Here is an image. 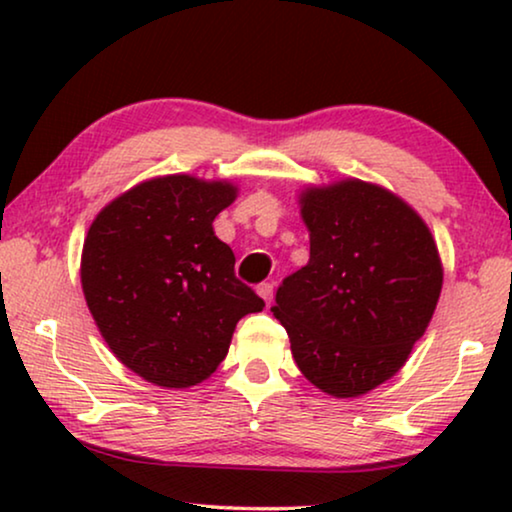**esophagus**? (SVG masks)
Here are the masks:
<instances>
[{
	"mask_svg": "<svg viewBox=\"0 0 512 512\" xmlns=\"http://www.w3.org/2000/svg\"><path fill=\"white\" fill-rule=\"evenodd\" d=\"M258 296H261L265 303H272V284H261L258 286Z\"/></svg>",
	"mask_w": 512,
	"mask_h": 512,
	"instance_id": "1",
	"label": "esophagus"
}]
</instances>
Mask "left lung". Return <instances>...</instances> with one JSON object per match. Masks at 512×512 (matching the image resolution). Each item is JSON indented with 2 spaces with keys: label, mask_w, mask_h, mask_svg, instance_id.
<instances>
[{
  "label": "left lung",
  "mask_w": 512,
  "mask_h": 512,
  "mask_svg": "<svg viewBox=\"0 0 512 512\" xmlns=\"http://www.w3.org/2000/svg\"><path fill=\"white\" fill-rule=\"evenodd\" d=\"M298 205L310 261L284 279L270 312L314 387L363 396L405 366L436 312V240L408 202L370 181L307 186Z\"/></svg>",
  "instance_id": "8db88e82"
}]
</instances>
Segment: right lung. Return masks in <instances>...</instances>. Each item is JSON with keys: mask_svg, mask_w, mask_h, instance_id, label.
<instances>
[{"mask_svg": "<svg viewBox=\"0 0 512 512\" xmlns=\"http://www.w3.org/2000/svg\"><path fill=\"white\" fill-rule=\"evenodd\" d=\"M233 181L165 174L102 207L81 251V289L125 368L163 389L200 384L226 359L235 326L265 303L235 277L214 219Z\"/></svg>", "mask_w": 512, "mask_h": 512, "instance_id": "obj_1", "label": "right lung"}]
</instances>
